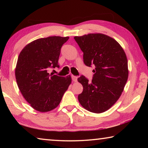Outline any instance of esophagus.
Here are the masks:
<instances>
[{"label": "esophagus", "mask_w": 148, "mask_h": 148, "mask_svg": "<svg viewBox=\"0 0 148 148\" xmlns=\"http://www.w3.org/2000/svg\"><path fill=\"white\" fill-rule=\"evenodd\" d=\"M71 77H72V81L74 82H77V76H74V75H72Z\"/></svg>", "instance_id": "1"}]
</instances>
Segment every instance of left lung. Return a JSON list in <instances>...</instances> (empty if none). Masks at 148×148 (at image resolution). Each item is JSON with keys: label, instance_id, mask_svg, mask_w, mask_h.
Instances as JSON below:
<instances>
[{"label": "left lung", "instance_id": "1", "mask_svg": "<svg viewBox=\"0 0 148 148\" xmlns=\"http://www.w3.org/2000/svg\"><path fill=\"white\" fill-rule=\"evenodd\" d=\"M83 51L84 64L95 67L91 82L83 75L77 81L83 86L78 95L85 109L99 114L110 108L121 96L128 79V62L121 46L103 34L75 36Z\"/></svg>", "mask_w": 148, "mask_h": 148}]
</instances>
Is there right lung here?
Wrapping results in <instances>:
<instances>
[{"mask_svg":"<svg viewBox=\"0 0 148 148\" xmlns=\"http://www.w3.org/2000/svg\"><path fill=\"white\" fill-rule=\"evenodd\" d=\"M69 37L49 36L31 42L17 59L16 82L25 99L34 110L51 111L58 106L71 84V76L49 74V69L59 68L61 49Z\"/></svg>","mask_w":148,"mask_h":148,"instance_id":"obj_1","label":"right lung"}]
</instances>
